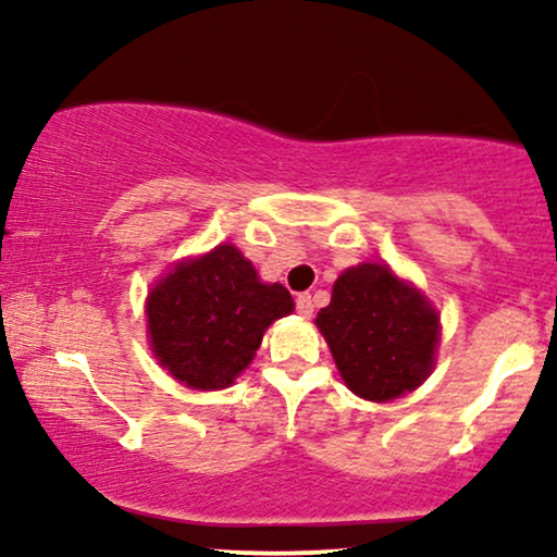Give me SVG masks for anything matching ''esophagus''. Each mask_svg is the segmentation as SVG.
I'll list each match as a JSON object with an SVG mask.
<instances>
[{
    "label": "esophagus",
    "mask_w": 557,
    "mask_h": 557,
    "mask_svg": "<svg viewBox=\"0 0 557 557\" xmlns=\"http://www.w3.org/2000/svg\"><path fill=\"white\" fill-rule=\"evenodd\" d=\"M296 311H299L301 317H311V314H314V304H311V296H309V294H299V296H296Z\"/></svg>",
    "instance_id": "1"
}]
</instances>
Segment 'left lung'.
<instances>
[{
	"instance_id": "8db88e82",
	"label": "left lung",
	"mask_w": 557,
	"mask_h": 557,
	"mask_svg": "<svg viewBox=\"0 0 557 557\" xmlns=\"http://www.w3.org/2000/svg\"><path fill=\"white\" fill-rule=\"evenodd\" d=\"M314 322L345 385L364 400L400 398L436 368L438 311L385 263L342 273Z\"/></svg>"
}]
</instances>
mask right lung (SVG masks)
Here are the masks:
<instances>
[{
	"mask_svg": "<svg viewBox=\"0 0 557 557\" xmlns=\"http://www.w3.org/2000/svg\"><path fill=\"white\" fill-rule=\"evenodd\" d=\"M281 284H263L253 263L231 243L187 258L147 296L151 352L193 391H220L248 368L263 332L292 314Z\"/></svg>",
	"mask_w": 557,
	"mask_h": 557,
	"instance_id": "right-lung-1",
	"label": "right lung"
}]
</instances>
